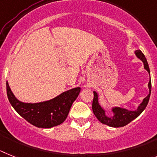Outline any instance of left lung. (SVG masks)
<instances>
[{
  "label": "left lung",
  "mask_w": 157,
  "mask_h": 157,
  "mask_svg": "<svg viewBox=\"0 0 157 157\" xmlns=\"http://www.w3.org/2000/svg\"><path fill=\"white\" fill-rule=\"evenodd\" d=\"M135 54L139 59L142 61L143 63H144V69L148 71V73L150 75L149 67H148V62H147V60L145 57H144V54L140 50H137L135 51ZM148 86V89H149V94L143 99L142 103L140 104V106H139L138 108L136 111H128L126 109L121 108V107H114L112 109V112L114 113V115L110 117L106 115L105 111L102 108L101 106L99 104L98 94L95 92H94V98L93 101H92V111H93L95 116L98 118L99 122H102L103 124H105V125L111 126V127H122V126H125L128 123L132 122L133 119H135L137 117H138L141 114V112L145 109V107H146L151 94V88H152L151 80H149Z\"/></svg>",
  "instance_id": "left-lung-1"
}]
</instances>
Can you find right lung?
<instances>
[{"label":"right lung","instance_id":"right-lung-1","mask_svg":"<svg viewBox=\"0 0 157 157\" xmlns=\"http://www.w3.org/2000/svg\"><path fill=\"white\" fill-rule=\"evenodd\" d=\"M7 95L16 111L31 125L39 128H51L62 124L66 119L73 102L78 96L80 88L63 92L54 99L36 103L19 101L6 83Z\"/></svg>","mask_w":157,"mask_h":157}]
</instances>
